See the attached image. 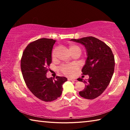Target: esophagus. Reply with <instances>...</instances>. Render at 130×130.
<instances>
[{"instance_id":"1","label":"esophagus","mask_w":130,"mask_h":130,"mask_svg":"<svg viewBox=\"0 0 130 130\" xmlns=\"http://www.w3.org/2000/svg\"><path fill=\"white\" fill-rule=\"evenodd\" d=\"M68 80H69V81H77L76 80H75V79H74V78H68Z\"/></svg>"}]
</instances>
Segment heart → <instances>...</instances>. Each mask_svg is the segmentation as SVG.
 Returning <instances> with one entry per match:
<instances>
[{"label": "heart", "instance_id": "heart-1", "mask_svg": "<svg viewBox=\"0 0 130 130\" xmlns=\"http://www.w3.org/2000/svg\"><path fill=\"white\" fill-rule=\"evenodd\" d=\"M59 48L58 47H55L53 49L52 53V57L53 59H56L57 57V52L58 51ZM69 50L70 52L73 53L74 52L78 51L81 53V49L78 46L75 45H70L69 46ZM77 69V67L74 65H63L62 67H61V70L62 71V73H64L67 76H72L73 75L74 72H75V70Z\"/></svg>", "mask_w": 130, "mask_h": 130}]
</instances>
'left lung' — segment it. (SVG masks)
<instances>
[{"label":"left lung","mask_w":130,"mask_h":130,"mask_svg":"<svg viewBox=\"0 0 130 130\" xmlns=\"http://www.w3.org/2000/svg\"><path fill=\"white\" fill-rule=\"evenodd\" d=\"M70 41L81 43L87 51V57L82 72L89 78L85 80L77 78L85 84L84 89L79 92V94L87 99H93L105 91L113 76L115 58L112 52L104 42L93 37Z\"/></svg>","instance_id":"left-lung-1"}]
</instances>
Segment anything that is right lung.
Segmentation results:
<instances>
[{"instance_id":"1","label":"right lung","mask_w":130,"mask_h":130,"mask_svg":"<svg viewBox=\"0 0 130 130\" xmlns=\"http://www.w3.org/2000/svg\"><path fill=\"white\" fill-rule=\"evenodd\" d=\"M56 41L41 38L32 42L26 47L21 59V70L26 85L35 96L45 102L60 97L63 84L68 80L65 77L57 76L56 80L46 77Z\"/></svg>"}]
</instances>
